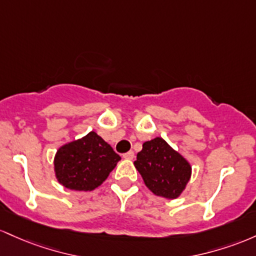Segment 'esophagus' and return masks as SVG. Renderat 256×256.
<instances>
[{"instance_id": "1", "label": "esophagus", "mask_w": 256, "mask_h": 256, "mask_svg": "<svg viewBox=\"0 0 256 256\" xmlns=\"http://www.w3.org/2000/svg\"><path fill=\"white\" fill-rule=\"evenodd\" d=\"M123 158H124V160H134V152H133V151L127 152V154H123Z\"/></svg>"}]
</instances>
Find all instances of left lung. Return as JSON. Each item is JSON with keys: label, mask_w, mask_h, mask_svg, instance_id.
Wrapping results in <instances>:
<instances>
[{"label": "left lung", "mask_w": 256, "mask_h": 256, "mask_svg": "<svg viewBox=\"0 0 256 256\" xmlns=\"http://www.w3.org/2000/svg\"><path fill=\"white\" fill-rule=\"evenodd\" d=\"M134 166L148 190L168 200L182 196L192 174L190 162L160 136L142 144Z\"/></svg>", "instance_id": "8db88e82"}]
</instances>
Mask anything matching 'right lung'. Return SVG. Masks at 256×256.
Instances as JSON below:
<instances>
[{"label":"right lung","instance_id":"add662e5","mask_svg":"<svg viewBox=\"0 0 256 256\" xmlns=\"http://www.w3.org/2000/svg\"><path fill=\"white\" fill-rule=\"evenodd\" d=\"M120 157L96 132L62 145L54 156V174L66 188L92 191L108 179Z\"/></svg>","mask_w":256,"mask_h":256}]
</instances>
